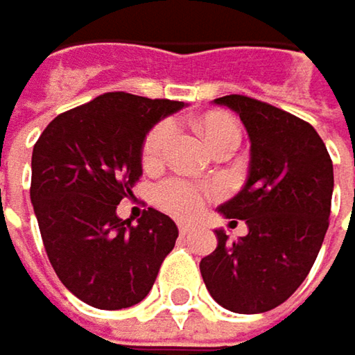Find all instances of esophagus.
Returning a JSON list of instances; mask_svg holds the SVG:
<instances>
[{"label": "esophagus", "instance_id": "obj_1", "mask_svg": "<svg viewBox=\"0 0 355 355\" xmlns=\"http://www.w3.org/2000/svg\"><path fill=\"white\" fill-rule=\"evenodd\" d=\"M178 230H180L182 236H188V234L194 232V225H192V223H186V221H180V223H178Z\"/></svg>", "mask_w": 355, "mask_h": 355}]
</instances>
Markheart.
Returning a JSON list of instances; mask_svg holds the SVG:
<instances>
[{
	"label": "heart",
	"instance_id": "1",
	"mask_svg": "<svg viewBox=\"0 0 355 355\" xmlns=\"http://www.w3.org/2000/svg\"><path fill=\"white\" fill-rule=\"evenodd\" d=\"M202 134H205V140L207 144L211 146L213 142H217L219 138L223 136H238L240 138V128L234 119H227V117H211L202 123ZM173 138V123L171 121H161L159 125H155L146 140H144V146H142V163L146 167H153L157 165L163 155H165V148L169 144V140ZM155 198H157V205L175 215V217H194L202 205H205V190L196 184H190L186 180H180V178H169L165 182H161L157 186V192H155Z\"/></svg>",
	"mask_w": 355,
	"mask_h": 355
}]
</instances>
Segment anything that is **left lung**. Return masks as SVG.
I'll use <instances>...</instances> for the list:
<instances>
[{"instance_id":"8db88e82","label":"left lung","mask_w":355,"mask_h":355,"mask_svg":"<svg viewBox=\"0 0 355 355\" xmlns=\"http://www.w3.org/2000/svg\"><path fill=\"white\" fill-rule=\"evenodd\" d=\"M215 103L236 111L250 138L248 180L219 207L227 219L246 221L248 234L230 242L215 230L217 248L200 261V272L217 304L259 314L283 304L318 257L331 215L333 163L308 121L244 94Z\"/></svg>"}]
</instances>
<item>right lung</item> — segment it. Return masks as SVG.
<instances>
[{
    "mask_svg": "<svg viewBox=\"0 0 355 355\" xmlns=\"http://www.w3.org/2000/svg\"><path fill=\"white\" fill-rule=\"evenodd\" d=\"M182 101L105 92L58 115L33 148L31 202L49 263L83 302L121 310L142 302L178 240L175 223L148 209L117 217L142 175L148 130Z\"/></svg>",
    "mask_w": 355,
    "mask_h": 355,
    "instance_id": "right-lung-1",
    "label": "right lung"
}]
</instances>
